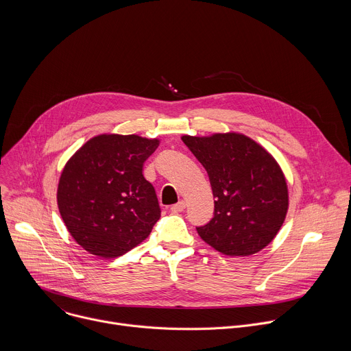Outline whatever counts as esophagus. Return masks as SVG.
I'll return each mask as SVG.
<instances>
[{"mask_svg": "<svg viewBox=\"0 0 351 351\" xmlns=\"http://www.w3.org/2000/svg\"><path fill=\"white\" fill-rule=\"evenodd\" d=\"M184 208H186V203L182 199V202H179L178 204H173V206L171 207V211L175 213V214H178V213H182Z\"/></svg>", "mask_w": 351, "mask_h": 351, "instance_id": "obj_1", "label": "esophagus"}]
</instances>
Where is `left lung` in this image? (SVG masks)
<instances>
[{
	"label": "left lung",
	"instance_id": "8db88e82",
	"mask_svg": "<svg viewBox=\"0 0 351 351\" xmlns=\"http://www.w3.org/2000/svg\"><path fill=\"white\" fill-rule=\"evenodd\" d=\"M206 168L215 208L197 232L225 256H252L267 247L282 228L287 208L286 178L267 149L245 134L182 136Z\"/></svg>",
	"mask_w": 351,
	"mask_h": 351
}]
</instances>
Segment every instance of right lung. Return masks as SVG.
<instances>
[{
	"instance_id": "right-lung-1",
	"label": "right lung",
	"mask_w": 351,
	"mask_h": 351,
	"mask_svg": "<svg viewBox=\"0 0 351 351\" xmlns=\"http://www.w3.org/2000/svg\"><path fill=\"white\" fill-rule=\"evenodd\" d=\"M160 145L137 134H98L65 164L57 190L62 221L86 252L115 258L152 233L161 217L143 164Z\"/></svg>"
}]
</instances>
